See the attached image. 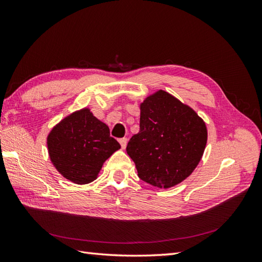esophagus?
I'll list each match as a JSON object with an SVG mask.
<instances>
[{
  "label": "esophagus",
  "instance_id": "obj_1",
  "mask_svg": "<svg viewBox=\"0 0 262 262\" xmlns=\"http://www.w3.org/2000/svg\"><path fill=\"white\" fill-rule=\"evenodd\" d=\"M119 143H120V145H121V148H126V145H127V138H126V137L120 138Z\"/></svg>",
  "mask_w": 262,
  "mask_h": 262
}]
</instances>
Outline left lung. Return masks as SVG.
<instances>
[{"instance_id":"8db88e82","label":"left lung","mask_w":262,"mask_h":262,"mask_svg":"<svg viewBox=\"0 0 262 262\" xmlns=\"http://www.w3.org/2000/svg\"><path fill=\"white\" fill-rule=\"evenodd\" d=\"M207 142L202 118L168 92L160 90L141 104L140 132L126 151L138 177L159 188H170L191 174Z\"/></svg>"}]
</instances>
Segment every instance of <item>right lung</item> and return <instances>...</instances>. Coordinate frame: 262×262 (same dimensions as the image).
<instances>
[{
    "label": "right lung",
    "instance_id": "obj_1",
    "mask_svg": "<svg viewBox=\"0 0 262 262\" xmlns=\"http://www.w3.org/2000/svg\"><path fill=\"white\" fill-rule=\"evenodd\" d=\"M47 146L59 173L77 185H85L96 179L104 161L120 144L110 136L109 127L85 108L55 126Z\"/></svg>",
    "mask_w": 262,
    "mask_h": 262
}]
</instances>
